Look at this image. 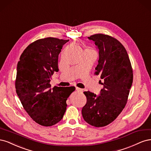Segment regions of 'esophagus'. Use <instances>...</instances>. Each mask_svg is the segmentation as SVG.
<instances>
[{"instance_id":"obj_1","label":"esophagus","mask_w":151,"mask_h":151,"mask_svg":"<svg viewBox=\"0 0 151 151\" xmlns=\"http://www.w3.org/2000/svg\"><path fill=\"white\" fill-rule=\"evenodd\" d=\"M76 90H77V91H79V92H83V89H81V88H77H77H76Z\"/></svg>"}]
</instances>
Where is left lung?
Wrapping results in <instances>:
<instances>
[{"label": "left lung", "instance_id": "left-lung-1", "mask_svg": "<svg viewBox=\"0 0 151 151\" xmlns=\"http://www.w3.org/2000/svg\"><path fill=\"white\" fill-rule=\"evenodd\" d=\"M88 39L94 42L99 50L94 74L103 79V88L98 96L90 91L84 92L87 102L82 115L89 125L101 127L115 120L125 106L133 71L127 50L119 41L103 34L91 35Z\"/></svg>", "mask_w": 151, "mask_h": 151}]
</instances>
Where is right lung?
<instances>
[{"label": "right lung", "instance_id": "right-lung-1", "mask_svg": "<svg viewBox=\"0 0 151 151\" xmlns=\"http://www.w3.org/2000/svg\"><path fill=\"white\" fill-rule=\"evenodd\" d=\"M68 40L40 39L29 45L17 65L16 93L26 111L39 125L50 127L60 122L74 86L52 88L50 79L58 72V55Z\"/></svg>", "mask_w": 151, "mask_h": 151}]
</instances>
